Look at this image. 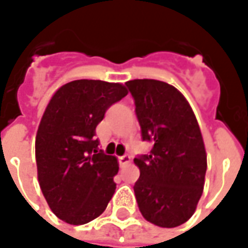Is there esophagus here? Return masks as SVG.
Instances as JSON below:
<instances>
[{
    "label": "esophagus",
    "mask_w": 248,
    "mask_h": 248,
    "mask_svg": "<svg viewBox=\"0 0 248 248\" xmlns=\"http://www.w3.org/2000/svg\"><path fill=\"white\" fill-rule=\"evenodd\" d=\"M129 163H130V156L129 155H124V156L119 157V166L121 167L127 166Z\"/></svg>",
    "instance_id": "esophagus-1"
}]
</instances>
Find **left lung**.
Returning <instances> with one entry per match:
<instances>
[{
    "instance_id": "obj_1",
    "label": "left lung",
    "mask_w": 248,
    "mask_h": 248,
    "mask_svg": "<svg viewBox=\"0 0 248 248\" xmlns=\"http://www.w3.org/2000/svg\"><path fill=\"white\" fill-rule=\"evenodd\" d=\"M126 87L142 141L152 144L149 155L134 159L138 208L149 223L178 227L194 215L205 185L206 152L197 118L185 96L167 82L144 78Z\"/></svg>"
}]
</instances>
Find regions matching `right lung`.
Returning <instances> with one entry per match:
<instances>
[{
	"instance_id": "1",
	"label": "right lung",
	"mask_w": 248,
	"mask_h": 248,
	"mask_svg": "<svg viewBox=\"0 0 248 248\" xmlns=\"http://www.w3.org/2000/svg\"><path fill=\"white\" fill-rule=\"evenodd\" d=\"M126 95L118 82L76 80L47 104L35 140L38 181L50 209L65 223L95 220L115 193L118 160L97 148L96 126Z\"/></svg>"
}]
</instances>
